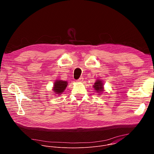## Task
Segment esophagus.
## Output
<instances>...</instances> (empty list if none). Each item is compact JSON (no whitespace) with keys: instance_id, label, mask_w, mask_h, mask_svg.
<instances>
[{"instance_id":"obj_1","label":"esophagus","mask_w":154,"mask_h":154,"mask_svg":"<svg viewBox=\"0 0 154 154\" xmlns=\"http://www.w3.org/2000/svg\"><path fill=\"white\" fill-rule=\"evenodd\" d=\"M83 78L82 77H80L77 80V82H82V81H83Z\"/></svg>"}]
</instances>
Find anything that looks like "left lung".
<instances>
[{"label": "left lung", "mask_w": 154, "mask_h": 154, "mask_svg": "<svg viewBox=\"0 0 154 154\" xmlns=\"http://www.w3.org/2000/svg\"><path fill=\"white\" fill-rule=\"evenodd\" d=\"M93 87L94 88L95 90L97 92H101V91H103V83H102V81L100 80H97L95 82Z\"/></svg>", "instance_id": "8db88e82"}]
</instances>
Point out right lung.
<instances>
[{
    "mask_svg": "<svg viewBox=\"0 0 154 154\" xmlns=\"http://www.w3.org/2000/svg\"><path fill=\"white\" fill-rule=\"evenodd\" d=\"M68 85V82L66 81L63 80H57L54 83V91H55L57 94H61L65 90Z\"/></svg>",
    "mask_w": 154,
    "mask_h": 154,
    "instance_id": "right-lung-1",
    "label": "right lung"
}]
</instances>
